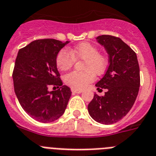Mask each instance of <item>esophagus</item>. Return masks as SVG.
<instances>
[{"label":"esophagus","mask_w":156,"mask_h":156,"mask_svg":"<svg viewBox=\"0 0 156 156\" xmlns=\"http://www.w3.org/2000/svg\"><path fill=\"white\" fill-rule=\"evenodd\" d=\"M71 92L73 93H77V94H79V93H82V90H78V89H71Z\"/></svg>","instance_id":"esophagus-1"}]
</instances>
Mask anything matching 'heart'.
Listing matches in <instances>:
<instances>
[{
	"label": "heart",
	"mask_w": 156,
	"mask_h": 156,
	"mask_svg": "<svg viewBox=\"0 0 156 156\" xmlns=\"http://www.w3.org/2000/svg\"><path fill=\"white\" fill-rule=\"evenodd\" d=\"M83 59L82 71H72L64 75L66 85L73 89H82L94 80L95 74H104L108 66V58L99 52L97 46L89 42H82L74 48L62 49L55 58V64L60 70L71 67L74 59Z\"/></svg>",
	"instance_id": "1"
}]
</instances>
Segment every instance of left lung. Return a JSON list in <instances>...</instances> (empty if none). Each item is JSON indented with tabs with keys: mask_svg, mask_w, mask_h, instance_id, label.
Wrapping results in <instances>:
<instances>
[{
	"mask_svg": "<svg viewBox=\"0 0 156 156\" xmlns=\"http://www.w3.org/2000/svg\"><path fill=\"white\" fill-rule=\"evenodd\" d=\"M97 39L109 55V66L96 86L108 90L104 97L94 94L88 112L97 122L110 125L126 115L134 104L140 83V67L136 52L119 37L101 35Z\"/></svg>",
	"mask_w": 156,
	"mask_h": 156,
	"instance_id": "1",
	"label": "left lung"
}]
</instances>
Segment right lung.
I'll return each mask as SVG.
<instances>
[{
  "label": "right lung",
  "instance_id": "1",
  "mask_svg": "<svg viewBox=\"0 0 156 156\" xmlns=\"http://www.w3.org/2000/svg\"><path fill=\"white\" fill-rule=\"evenodd\" d=\"M69 41L35 40L19 50L12 72L14 89L20 105L36 121L54 122L64 113L71 96L63 86L55 64L58 52ZM49 86L58 89L49 92Z\"/></svg>",
  "mask_w": 156,
  "mask_h": 156
}]
</instances>
